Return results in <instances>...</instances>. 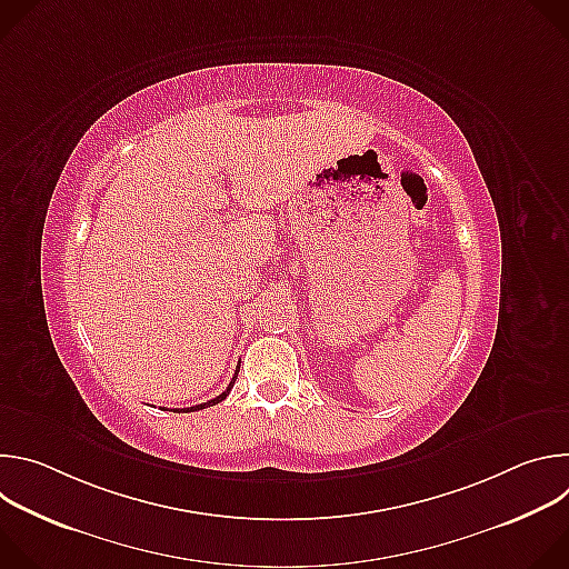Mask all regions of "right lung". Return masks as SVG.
<instances>
[{"label":"right lung","instance_id":"obj_1","mask_svg":"<svg viewBox=\"0 0 569 569\" xmlns=\"http://www.w3.org/2000/svg\"><path fill=\"white\" fill-rule=\"evenodd\" d=\"M238 369L240 367H236V373H233V378H231V382H229V387L222 391V393H218L216 398H211V400H207V402H200V405H193V408H184V410H173V412H198V410H204V408H211V405H218L220 400H224L227 396H229V391H231V387H233V382H236V376H238Z\"/></svg>","mask_w":569,"mask_h":569}]
</instances>
